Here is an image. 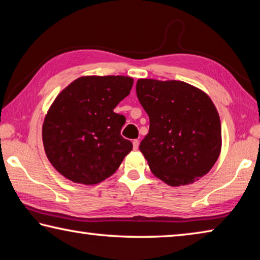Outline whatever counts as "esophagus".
Listing matches in <instances>:
<instances>
[{"mask_svg": "<svg viewBox=\"0 0 260 260\" xmlns=\"http://www.w3.org/2000/svg\"><path fill=\"white\" fill-rule=\"evenodd\" d=\"M139 144H140L139 140H133V148L135 149V150L139 148Z\"/></svg>", "mask_w": 260, "mask_h": 260, "instance_id": "obj_1", "label": "esophagus"}]
</instances>
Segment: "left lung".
Segmentation results:
<instances>
[{"instance_id": "left-lung-1", "label": "left lung", "mask_w": 260, "mask_h": 260, "mask_svg": "<svg viewBox=\"0 0 260 260\" xmlns=\"http://www.w3.org/2000/svg\"><path fill=\"white\" fill-rule=\"evenodd\" d=\"M136 95L150 121L140 150L152 174L179 187L208 173L221 151L219 113L208 94L183 81L139 79Z\"/></svg>"}]
</instances>
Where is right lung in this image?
Here are the masks:
<instances>
[{
  "label": "right lung",
  "instance_id": "1",
  "mask_svg": "<svg viewBox=\"0 0 260 260\" xmlns=\"http://www.w3.org/2000/svg\"><path fill=\"white\" fill-rule=\"evenodd\" d=\"M133 78L80 77L57 95L42 126L51 165L71 181L102 182L116 172L133 144L120 135L122 114L113 112L129 94Z\"/></svg>",
  "mask_w": 260,
  "mask_h": 260
}]
</instances>
